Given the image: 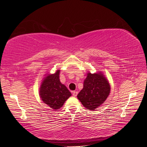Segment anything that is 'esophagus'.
<instances>
[{
	"mask_svg": "<svg viewBox=\"0 0 147 147\" xmlns=\"http://www.w3.org/2000/svg\"><path fill=\"white\" fill-rule=\"evenodd\" d=\"M77 94H78V92L77 91H74L72 92V95H73L74 97H76L77 96Z\"/></svg>",
	"mask_w": 147,
	"mask_h": 147,
	"instance_id": "obj_1",
	"label": "esophagus"
}]
</instances>
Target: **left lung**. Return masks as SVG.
<instances>
[{"label":"left lung","instance_id":"left-lung-1","mask_svg":"<svg viewBox=\"0 0 147 147\" xmlns=\"http://www.w3.org/2000/svg\"><path fill=\"white\" fill-rule=\"evenodd\" d=\"M110 92V84L103 74L88 72L77 98L86 109L94 110L105 101Z\"/></svg>","mask_w":147,"mask_h":147}]
</instances>
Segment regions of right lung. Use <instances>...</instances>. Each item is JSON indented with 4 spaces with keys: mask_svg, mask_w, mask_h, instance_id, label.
Returning a JSON list of instances; mask_svg holds the SVG:
<instances>
[{
    "mask_svg": "<svg viewBox=\"0 0 147 147\" xmlns=\"http://www.w3.org/2000/svg\"><path fill=\"white\" fill-rule=\"evenodd\" d=\"M59 73L60 70H57L55 74L45 75L39 90L40 99L55 110L61 108L66 100L72 96L67 87L61 83Z\"/></svg>",
    "mask_w": 147,
    "mask_h": 147,
    "instance_id": "obj_1",
    "label": "right lung"
}]
</instances>
